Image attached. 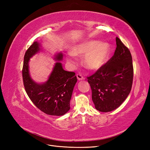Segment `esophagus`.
<instances>
[{
    "mask_svg": "<svg viewBox=\"0 0 150 150\" xmlns=\"http://www.w3.org/2000/svg\"><path fill=\"white\" fill-rule=\"evenodd\" d=\"M76 77H77V79H78L79 80H83L84 79V77L82 76L81 74H76Z\"/></svg>",
    "mask_w": 150,
    "mask_h": 150,
    "instance_id": "1",
    "label": "esophagus"
}]
</instances>
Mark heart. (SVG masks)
<instances>
[{"label": "heart", "instance_id": "1", "mask_svg": "<svg viewBox=\"0 0 150 150\" xmlns=\"http://www.w3.org/2000/svg\"><path fill=\"white\" fill-rule=\"evenodd\" d=\"M67 60L74 64L72 55L84 56V65L90 70H97L107 62L110 52V47L108 43L97 40H87L79 43L71 49Z\"/></svg>", "mask_w": 150, "mask_h": 150}]
</instances>
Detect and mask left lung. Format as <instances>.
I'll return each instance as SVG.
<instances>
[{
	"instance_id": "left-lung-1",
	"label": "left lung",
	"mask_w": 150,
	"mask_h": 150,
	"mask_svg": "<svg viewBox=\"0 0 150 150\" xmlns=\"http://www.w3.org/2000/svg\"><path fill=\"white\" fill-rule=\"evenodd\" d=\"M114 55L95 74L87 77L95 108L108 112L119 107L132 90L133 80L132 57L118 37Z\"/></svg>"
}]
</instances>
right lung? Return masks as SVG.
Instances as JSON below:
<instances>
[{
  "label": "right lung",
  "instance_id": "1",
  "mask_svg": "<svg viewBox=\"0 0 150 150\" xmlns=\"http://www.w3.org/2000/svg\"><path fill=\"white\" fill-rule=\"evenodd\" d=\"M40 44L34 42L24 55L22 69L23 85L31 101L42 112L49 115L62 116L70 110V101L74 86L77 81L75 73L62 68L60 62L55 63L49 79L38 84L30 78L28 71L30 58L40 50ZM62 54H57L55 60H62Z\"/></svg>",
  "mask_w": 150,
  "mask_h": 150
}]
</instances>
